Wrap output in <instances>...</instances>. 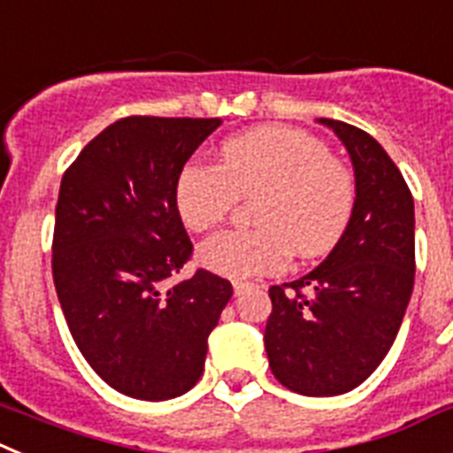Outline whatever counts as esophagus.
<instances>
[{"label": "esophagus", "instance_id": "1", "mask_svg": "<svg viewBox=\"0 0 453 453\" xmlns=\"http://www.w3.org/2000/svg\"><path fill=\"white\" fill-rule=\"evenodd\" d=\"M249 282H242V280H237V282H232V289H234V296H242L243 292H246V289H249Z\"/></svg>", "mask_w": 453, "mask_h": 453}]
</instances>
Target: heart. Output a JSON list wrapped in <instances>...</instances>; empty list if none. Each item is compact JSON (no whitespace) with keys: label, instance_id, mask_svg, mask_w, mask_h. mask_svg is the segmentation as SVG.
Wrapping results in <instances>:
<instances>
[{"label":"heart","instance_id":"obj_1","mask_svg":"<svg viewBox=\"0 0 453 453\" xmlns=\"http://www.w3.org/2000/svg\"><path fill=\"white\" fill-rule=\"evenodd\" d=\"M257 196L255 230H227L198 249L204 269L226 278L278 273L292 250L301 257L328 253L356 210V178L310 134L262 127L226 139L216 166L188 161L175 180V207L188 230L216 227L234 198Z\"/></svg>","mask_w":453,"mask_h":453}]
</instances>
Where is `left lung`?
I'll list each match as a JSON object with an SVG mask.
<instances>
[{"label": "left lung", "mask_w": 453, "mask_h": 453, "mask_svg": "<svg viewBox=\"0 0 453 453\" xmlns=\"http://www.w3.org/2000/svg\"><path fill=\"white\" fill-rule=\"evenodd\" d=\"M319 123L351 157L356 210L317 269L269 289L265 349L285 388L335 396L367 380L395 344L415 282V204L379 141L342 120Z\"/></svg>", "instance_id": "1"}]
</instances>
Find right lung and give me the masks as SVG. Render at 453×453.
<instances>
[{"label":"right lung","mask_w":453,"mask_h":453,"mask_svg":"<svg viewBox=\"0 0 453 453\" xmlns=\"http://www.w3.org/2000/svg\"><path fill=\"white\" fill-rule=\"evenodd\" d=\"M221 118L129 116L86 145L58 188L52 273L86 363L132 399L198 383L232 296L211 271L168 287L191 257L175 180Z\"/></svg>","instance_id":"1"}]
</instances>
